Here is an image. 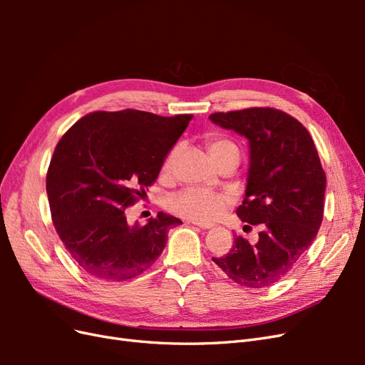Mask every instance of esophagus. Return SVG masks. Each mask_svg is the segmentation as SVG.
<instances>
[{"label":"esophagus","mask_w":365,"mask_h":365,"mask_svg":"<svg viewBox=\"0 0 365 365\" xmlns=\"http://www.w3.org/2000/svg\"><path fill=\"white\" fill-rule=\"evenodd\" d=\"M193 225L197 227V228H202V230H210V228H212V225H207V224H196V222H193Z\"/></svg>","instance_id":"obj_1"}]
</instances>
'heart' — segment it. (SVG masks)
<instances>
[{"label": "heart", "instance_id": "b5f03b06", "mask_svg": "<svg viewBox=\"0 0 365 365\" xmlns=\"http://www.w3.org/2000/svg\"><path fill=\"white\" fill-rule=\"evenodd\" d=\"M207 148L216 160L219 153L227 149L236 148L231 140L220 135H208ZM175 152L172 150L163 163V172H169L173 163ZM233 204V197L227 192L205 189V187H185V189L176 192L168 197V208L176 216L192 220L197 224L215 222L217 217L222 216Z\"/></svg>", "mask_w": 365, "mask_h": 365}]
</instances>
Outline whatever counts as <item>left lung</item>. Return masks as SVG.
<instances>
[{"label":"left lung","mask_w":365,"mask_h":365,"mask_svg":"<svg viewBox=\"0 0 365 365\" xmlns=\"http://www.w3.org/2000/svg\"><path fill=\"white\" fill-rule=\"evenodd\" d=\"M210 120L250 140L248 184L237 216L245 227L262 228L257 244L235 236L231 250L212 260L235 283L267 288L292 271L322 227L324 169L309 130L280 109L254 106Z\"/></svg>","instance_id":"1"}]
</instances>
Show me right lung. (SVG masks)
Listing matches in <instances>:
<instances>
[{
    "label": "right lung",
    "mask_w": 365,
    "mask_h": 365,
    "mask_svg": "<svg viewBox=\"0 0 365 365\" xmlns=\"http://www.w3.org/2000/svg\"><path fill=\"white\" fill-rule=\"evenodd\" d=\"M190 114L161 117L138 109L86 114L65 132L47 170L51 220L77 267L103 282L148 271L182 224L160 212L128 225L125 210L157 181Z\"/></svg>",
    "instance_id": "right-lung-1"
}]
</instances>
